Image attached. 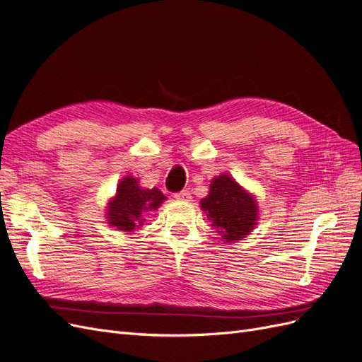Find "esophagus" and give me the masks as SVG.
Here are the masks:
<instances>
[{
  "label": "esophagus",
  "instance_id": "obj_1",
  "mask_svg": "<svg viewBox=\"0 0 362 362\" xmlns=\"http://www.w3.org/2000/svg\"><path fill=\"white\" fill-rule=\"evenodd\" d=\"M173 198H175V199H178V201H182V202H189V201L192 199V196H190V192H187V190H182V192L175 193V194H173Z\"/></svg>",
  "mask_w": 362,
  "mask_h": 362
}]
</instances>
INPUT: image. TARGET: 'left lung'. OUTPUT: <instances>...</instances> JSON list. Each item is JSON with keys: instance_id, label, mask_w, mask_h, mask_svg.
I'll list each match as a JSON object with an SVG mask.
<instances>
[{"instance_id": "1", "label": "left lung", "mask_w": 362, "mask_h": 362, "mask_svg": "<svg viewBox=\"0 0 362 362\" xmlns=\"http://www.w3.org/2000/svg\"><path fill=\"white\" fill-rule=\"evenodd\" d=\"M201 208L226 243L243 240L258 221L255 196L226 173L211 180L210 193L201 199Z\"/></svg>"}]
</instances>
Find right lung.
Listing matches in <instances>:
<instances>
[{"mask_svg": "<svg viewBox=\"0 0 362 362\" xmlns=\"http://www.w3.org/2000/svg\"><path fill=\"white\" fill-rule=\"evenodd\" d=\"M164 201L166 196L157 187H140L137 178L127 175L119 181L116 194L107 204V223L131 234L144 226L145 216L152 210L156 211Z\"/></svg>", "mask_w": 362, "mask_h": 362, "instance_id": "obj_1", "label": "right lung"}]
</instances>
